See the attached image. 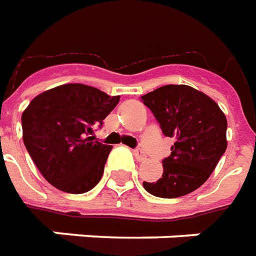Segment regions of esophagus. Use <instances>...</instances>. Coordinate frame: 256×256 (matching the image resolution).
Masks as SVG:
<instances>
[{"label":"esophagus","instance_id":"34e87169","mask_svg":"<svg viewBox=\"0 0 256 256\" xmlns=\"http://www.w3.org/2000/svg\"><path fill=\"white\" fill-rule=\"evenodd\" d=\"M134 156H135V158H136L138 161H143L146 158V156H144V153H143L140 148H135V150H134Z\"/></svg>","mask_w":256,"mask_h":256}]
</instances>
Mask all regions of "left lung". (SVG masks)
Returning a JSON list of instances; mask_svg holds the SVG:
<instances>
[{
    "label": "left lung",
    "mask_w": 256,
    "mask_h": 256,
    "mask_svg": "<svg viewBox=\"0 0 256 256\" xmlns=\"http://www.w3.org/2000/svg\"><path fill=\"white\" fill-rule=\"evenodd\" d=\"M166 136L174 138L162 176L143 182L150 194L176 198L198 189L228 148V120L218 103L189 85H164L142 96Z\"/></svg>",
    "instance_id": "8db88e82"
}]
</instances>
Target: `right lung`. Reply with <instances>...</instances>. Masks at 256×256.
<instances>
[{"instance_id":"add662e5","label":"right lung","mask_w":256,"mask_h":256,"mask_svg":"<svg viewBox=\"0 0 256 256\" xmlns=\"http://www.w3.org/2000/svg\"><path fill=\"white\" fill-rule=\"evenodd\" d=\"M120 96L84 84H64L37 95L22 114L23 142L42 176L56 189L81 194L100 180L113 146L94 142Z\"/></svg>"}]
</instances>
